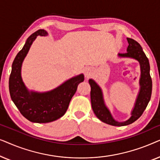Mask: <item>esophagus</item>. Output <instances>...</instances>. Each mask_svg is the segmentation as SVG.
<instances>
[{"label": "esophagus", "mask_w": 160, "mask_h": 160, "mask_svg": "<svg viewBox=\"0 0 160 160\" xmlns=\"http://www.w3.org/2000/svg\"><path fill=\"white\" fill-rule=\"evenodd\" d=\"M92 71L91 68H87L85 69L84 74H85V76H86V77H89V76L92 75Z\"/></svg>", "instance_id": "obj_1"}]
</instances>
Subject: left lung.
<instances>
[{"instance_id": "8db88e82", "label": "left lung", "mask_w": 160, "mask_h": 160, "mask_svg": "<svg viewBox=\"0 0 160 160\" xmlns=\"http://www.w3.org/2000/svg\"><path fill=\"white\" fill-rule=\"evenodd\" d=\"M128 47L126 53L119 54L121 58H130L138 60L141 66L140 92L135 101V106L131 112V117L125 122H119L113 119L110 111L104 102L100 87L95 81L89 79L91 87L90 97L92 108L98 119L105 123L113 126H125L133 123L143 114L151 99L152 91V81L150 76V65L147 57L143 51L141 46L134 39L128 38Z\"/></svg>"}]
</instances>
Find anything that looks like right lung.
I'll list each match as a JSON object with an SVG mask.
<instances>
[{"label": "right lung", "mask_w": 160, "mask_h": 160, "mask_svg": "<svg viewBox=\"0 0 160 160\" xmlns=\"http://www.w3.org/2000/svg\"><path fill=\"white\" fill-rule=\"evenodd\" d=\"M44 30H38L27 39L22 49L12 63L8 87L10 95L22 115L32 122L47 123L60 119L66 112L78 85L84 82L83 74L70 78L51 91L37 92L26 88L21 77V68L30 46L38 36H47Z\"/></svg>", "instance_id": "right-lung-1"}]
</instances>
